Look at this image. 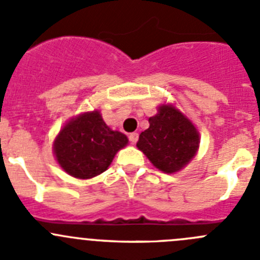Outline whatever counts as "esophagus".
I'll return each mask as SVG.
<instances>
[{"instance_id": "34e87169", "label": "esophagus", "mask_w": 260, "mask_h": 260, "mask_svg": "<svg viewBox=\"0 0 260 260\" xmlns=\"http://www.w3.org/2000/svg\"><path fill=\"white\" fill-rule=\"evenodd\" d=\"M128 138H129V141L132 142V144H136V142H137V140H138V133H136V132L131 133V135L128 136Z\"/></svg>"}]
</instances>
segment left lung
Here are the masks:
<instances>
[{
    "mask_svg": "<svg viewBox=\"0 0 260 260\" xmlns=\"http://www.w3.org/2000/svg\"><path fill=\"white\" fill-rule=\"evenodd\" d=\"M149 124L140 135L137 147L157 169L174 173L195 156L199 133L176 108L160 106L159 113L149 119Z\"/></svg>",
    "mask_w": 260,
    "mask_h": 260,
    "instance_id": "obj_1",
    "label": "left lung"
}]
</instances>
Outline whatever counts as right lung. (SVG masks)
<instances>
[{
	"label": "right lung",
	"mask_w": 260,
	"mask_h": 260,
	"mask_svg": "<svg viewBox=\"0 0 260 260\" xmlns=\"http://www.w3.org/2000/svg\"><path fill=\"white\" fill-rule=\"evenodd\" d=\"M127 142V136L111 131L100 113L92 111L72 119L60 131L53 150L67 173L87 179L105 172Z\"/></svg>",
	"instance_id": "add662e5"
}]
</instances>
